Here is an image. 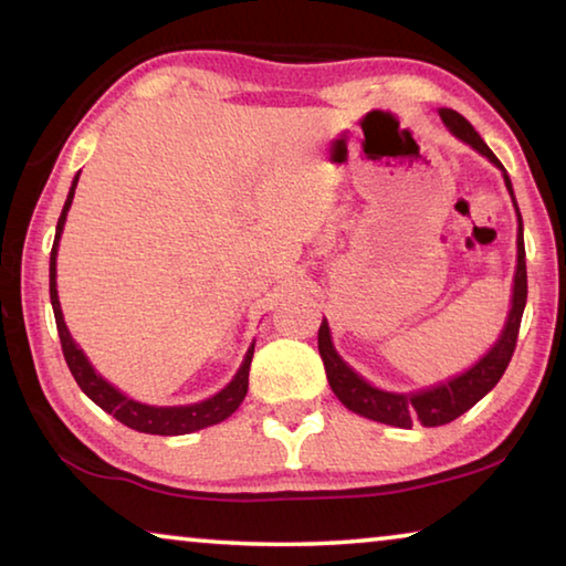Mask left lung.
Here are the masks:
<instances>
[{
    "label": "left lung",
    "mask_w": 566,
    "mask_h": 566,
    "mask_svg": "<svg viewBox=\"0 0 566 566\" xmlns=\"http://www.w3.org/2000/svg\"><path fill=\"white\" fill-rule=\"evenodd\" d=\"M439 117L449 127V132L467 142L469 147H474L479 155H484L492 165L502 167V161L494 157V151L484 145V139L479 137L476 129L469 124L462 114L454 109H439ZM504 185L510 189L514 199L512 181L504 171ZM516 207V202H514ZM516 219H520V229H516V274H514V294H512V310L510 319H506V327L502 332L500 342L494 344L486 357L479 359L472 369L464 371L462 377H454L452 381H444V385L432 387L427 391H417V395H391V391H381L367 385L357 371L349 369L347 364L332 347L329 327L327 322H322L319 327V354L324 361V371H327L329 387L334 395L347 409L357 411V415L385 421L391 427H405L409 429L411 421H421L424 427H442L462 417L467 409H472L479 399H482L486 391L494 389L496 381L502 379L504 369L510 367V359L516 347V337H520V324L526 304V260H524V234H522V214L516 209Z\"/></svg>",
    "instance_id": "obj_1"
}]
</instances>
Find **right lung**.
Masks as SVG:
<instances>
[{
	"label": "right lung",
	"mask_w": 566,
	"mask_h": 566,
	"mask_svg": "<svg viewBox=\"0 0 566 566\" xmlns=\"http://www.w3.org/2000/svg\"><path fill=\"white\" fill-rule=\"evenodd\" d=\"M76 179H80V175H76L72 181L70 197H66L64 209L60 214V222H56V234H54L52 256H50V296H52V310H54V319H56V332H60L66 367H70L72 377L76 379V385H80V389L94 401V405H99L104 411H109V415L114 419H119L122 424H127L129 429H137V432H145V434L175 437V434H189V432H197V429L219 424V421H224L229 415H232V411L242 405V399L247 397L249 364H252L254 344L249 347L244 364L239 367L237 377L229 381V387H224L212 399L199 401V405H189V407H147L129 397H124L122 391H117L109 385V381H104L97 371H94L87 357H84L82 349L72 342L70 332H66L64 317H62L60 300H56V244H60L64 219L72 207Z\"/></svg>",
	"instance_id": "obj_1"
}]
</instances>
